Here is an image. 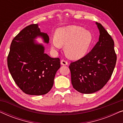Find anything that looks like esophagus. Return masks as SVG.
Wrapping results in <instances>:
<instances>
[{
  "instance_id": "esophagus-1",
  "label": "esophagus",
  "mask_w": 123,
  "mask_h": 123,
  "mask_svg": "<svg viewBox=\"0 0 123 123\" xmlns=\"http://www.w3.org/2000/svg\"><path fill=\"white\" fill-rule=\"evenodd\" d=\"M60 63H61V64L62 65H67L68 64V62H67L66 60H65L64 59L61 60V62H60Z\"/></svg>"
}]
</instances>
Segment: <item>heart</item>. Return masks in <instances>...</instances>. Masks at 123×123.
Listing matches in <instances>:
<instances>
[{"label": "heart", "instance_id": "b5f03b06", "mask_svg": "<svg viewBox=\"0 0 123 123\" xmlns=\"http://www.w3.org/2000/svg\"><path fill=\"white\" fill-rule=\"evenodd\" d=\"M93 41L91 32L83 27L69 26L56 30L55 38L51 41L54 49H60L65 45L64 51L69 58L78 59L85 56Z\"/></svg>", "mask_w": 123, "mask_h": 123}]
</instances>
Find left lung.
Here are the masks:
<instances>
[{
    "instance_id": "1",
    "label": "left lung",
    "mask_w": 123,
    "mask_h": 123,
    "mask_svg": "<svg viewBox=\"0 0 123 123\" xmlns=\"http://www.w3.org/2000/svg\"><path fill=\"white\" fill-rule=\"evenodd\" d=\"M96 23L100 31L98 41L87 55L69 65L73 88L82 93H92L103 88L117 62L114 40L101 24Z\"/></svg>"
}]
</instances>
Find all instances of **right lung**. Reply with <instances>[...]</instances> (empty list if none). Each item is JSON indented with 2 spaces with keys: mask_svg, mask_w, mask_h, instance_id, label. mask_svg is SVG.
<instances>
[{
  "mask_svg": "<svg viewBox=\"0 0 123 123\" xmlns=\"http://www.w3.org/2000/svg\"><path fill=\"white\" fill-rule=\"evenodd\" d=\"M41 36L45 43L49 37L41 32L38 24L26 27L13 38L7 58L8 67L15 83L24 93L43 95L50 91L55 74L60 67V59L44 53V47L35 43Z\"/></svg>",
  "mask_w": 123,
  "mask_h": 123,
  "instance_id": "add662e5",
  "label": "right lung"
}]
</instances>
